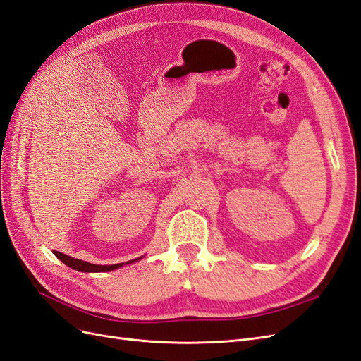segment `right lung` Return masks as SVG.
<instances>
[{"label": "right lung", "mask_w": 361, "mask_h": 361, "mask_svg": "<svg viewBox=\"0 0 361 361\" xmlns=\"http://www.w3.org/2000/svg\"><path fill=\"white\" fill-rule=\"evenodd\" d=\"M54 255H56L64 265H68L69 268H73L76 271H81V272H108V271H113L122 267L123 264H116V265H94V264H89V262H84L80 259H73L68 255H63L60 251H52ZM130 262H135V260H130ZM129 264V262H126Z\"/></svg>", "instance_id": "1"}]
</instances>
